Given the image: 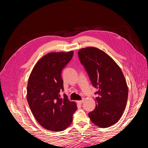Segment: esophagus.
<instances>
[{
  "label": "esophagus",
  "instance_id": "1",
  "mask_svg": "<svg viewBox=\"0 0 148 148\" xmlns=\"http://www.w3.org/2000/svg\"><path fill=\"white\" fill-rule=\"evenodd\" d=\"M83 102H84V99H82V101H77V103H78V104H82Z\"/></svg>",
  "mask_w": 148,
  "mask_h": 148
}]
</instances>
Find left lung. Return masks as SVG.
<instances>
[{
    "mask_svg": "<svg viewBox=\"0 0 148 148\" xmlns=\"http://www.w3.org/2000/svg\"><path fill=\"white\" fill-rule=\"evenodd\" d=\"M92 86L97 89L96 107L88 114L92 122L109 127L122 117L128 99V86L119 65L106 52L89 47L78 52Z\"/></svg>",
    "mask_w": 148,
    "mask_h": 148,
    "instance_id": "8db88e82",
    "label": "left lung"
}]
</instances>
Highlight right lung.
<instances>
[{
	"label": "right lung",
	"instance_id": "1",
	"mask_svg": "<svg viewBox=\"0 0 148 148\" xmlns=\"http://www.w3.org/2000/svg\"><path fill=\"white\" fill-rule=\"evenodd\" d=\"M73 56V51L49 53L37 62L29 75L26 96L29 106L38 123L48 130H64L77 109L75 102L59 94L64 91L62 71Z\"/></svg>",
	"mask_w": 148,
	"mask_h": 148
}]
</instances>
